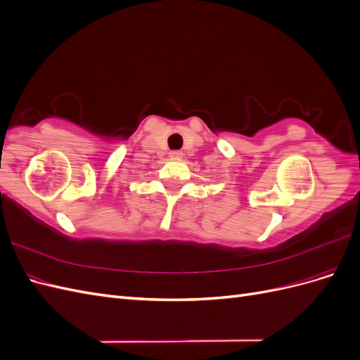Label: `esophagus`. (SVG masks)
I'll use <instances>...</instances> for the list:
<instances>
[{
	"instance_id": "obj_1",
	"label": "esophagus",
	"mask_w": 360,
	"mask_h": 360,
	"mask_svg": "<svg viewBox=\"0 0 360 360\" xmlns=\"http://www.w3.org/2000/svg\"><path fill=\"white\" fill-rule=\"evenodd\" d=\"M181 156H183V153H181V151H177V150H174V151H171V153H169L171 159H180Z\"/></svg>"
}]
</instances>
